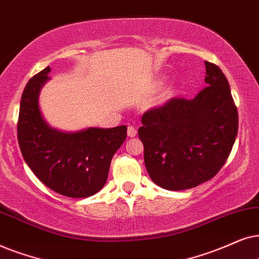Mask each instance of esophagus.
I'll return each mask as SVG.
<instances>
[{"instance_id": "34e87169", "label": "esophagus", "mask_w": 259, "mask_h": 259, "mask_svg": "<svg viewBox=\"0 0 259 259\" xmlns=\"http://www.w3.org/2000/svg\"><path fill=\"white\" fill-rule=\"evenodd\" d=\"M136 135H137L136 126H134V125L127 126V136H129V137H135Z\"/></svg>"}]
</instances>
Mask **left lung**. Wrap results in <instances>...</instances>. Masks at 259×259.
Returning a JSON list of instances; mask_svg holds the SVG:
<instances>
[{"label":"left lung","instance_id":"obj_1","mask_svg":"<svg viewBox=\"0 0 259 259\" xmlns=\"http://www.w3.org/2000/svg\"><path fill=\"white\" fill-rule=\"evenodd\" d=\"M207 84L193 99L174 97L143 113L139 136L151 180L168 191L189 189L214 177L238 133V111L229 81L205 61Z\"/></svg>","mask_w":259,"mask_h":259}]
</instances>
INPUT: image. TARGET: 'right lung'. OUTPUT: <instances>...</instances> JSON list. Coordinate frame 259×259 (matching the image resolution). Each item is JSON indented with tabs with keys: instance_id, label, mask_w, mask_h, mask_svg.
I'll list each match as a JSON object with an SVG mask.
<instances>
[{
	"instance_id": "obj_1",
	"label": "right lung",
	"mask_w": 259,
	"mask_h": 259,
	"mask_svg": "<svg viewBox=\"0 0 259 259\" xmlns=\"http://www.w3.org/2000/svg\"><path fill=\"white\" fill-rule=\"evenodd\" d=\"M47 66L27 82L20 103L17 140L26 163L52 191L70 198H88L104 187L110 163L126 137V126L89 127L61 133L45 122L39 94L50 77Z\"/></svg>"
}]
</instances>
